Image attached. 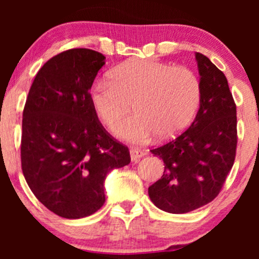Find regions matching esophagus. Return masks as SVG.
Masks as SVG:
<instances>
[{"label":"esophagus","mask_w":259,"mask_h":259,"mask_svg":"<svg viewBox=\"0 0 259 259\" xmlns=\"http://www.w3.org/2000/svg\"><path fill=\"white\" fill-rule=\"evenodd\" d=\"M144 156L145 152L144 151L139 150V148H132V150H130V157H132L133 162H138V160Z\"/></svg>","instance_id":"34e87169"}]
</instances>
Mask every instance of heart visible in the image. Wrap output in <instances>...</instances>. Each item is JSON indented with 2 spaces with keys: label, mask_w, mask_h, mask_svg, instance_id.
I'll use <instances>...</instances> for the list:
<instances>
[{
  "label": "heart",
  "mask_w": 259,
  "mask_h": 259,
  "mask_svg": "<svg viewBox=\"0 0 259 259\" xmlns=\"http://www.w3.org/2000/svg\"><path fill=\"white\" fill-rule=\"evenodd\" d=\"M111 81L92 85L90 102L99 119L114 127L126 141L142 144L156 134L159 140L173 139L194 120L201 105L202 86L195 72L154 59H135L111 72Z\"/></svg>",
  "instance_id": "1"
}]
</instances>
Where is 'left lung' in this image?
<instances>
[{
	"label": "left lung",
	"mask_w": 259,
	"mask_h": 259,
	"mask_svg": "<svg viewBox=\"0 0 259 259\" xmlns=\"http://www.w3.org/2000/svg\"><path fill=\"white\" fill-rule=\"evenodd\" d=\"M202 99L189 129L151 150L164 162L162 178L148 187L154 206L168 213L191 212L221 192L236 156V105L224 73L196 52Z\"/></svg>",
	"instance_id": "1"
}]
</instances>
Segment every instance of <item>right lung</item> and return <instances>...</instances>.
I'll use <instances>...</instances> for the list:
<instances>
[{"label": "right lung", "instance_id": "right-lung-1", "mask_svg": "<svg viewBox=\"0 0 259 259\" xmlns=\"http://www.w3.org/2000/svg\"><path fill=\"white\" fill-rule=\"evenodd\" d=\"M102 53L72 49L45 63L23 111L20 158L29 187L62 218L94 214L105 203V179L130 163L129 148L106 132L90 102Z\"/></svg>", "mask_w": 259, "mask_h": 259}]
</instances>
